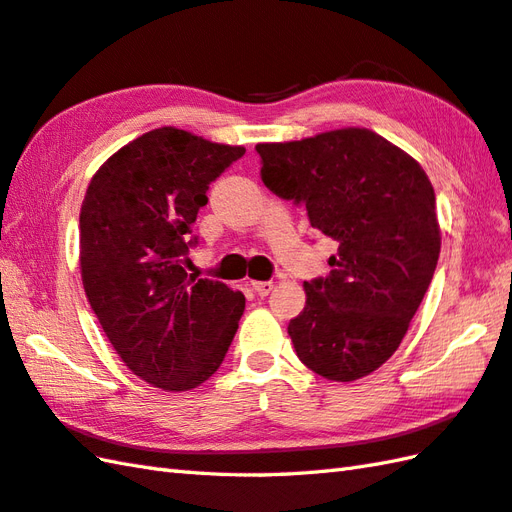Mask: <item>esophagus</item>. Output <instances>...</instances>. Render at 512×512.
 I'll list each match as a JSON object with an SVG mask.
<instances>
[{
	"label": "esophagus",
	"mask_w": 512,
	"mask_h": 512,
	"mask_svg": "<svg viewBox=\"0 0 512 512\" xmlns=\"http://www.w3.org/2000/svg\"><path fill=\"white\" fill-rule=\"evenodd\" d=\"M251 288L257 296H268L272 292V288H275V283H272V281H251Z\"/></svg>",
	"instance_id": "esophagus-1"
}]
</instances>
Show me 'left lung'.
Here are the masks:
<instances>
[{"mask_svg": "<svg viewBox=\"0 0 512 512\" xmlns=\"http://www.w3.org/2000/svg\"><path fill=\"white\" fill-rule=\"evenodd\" d=\"M261 181L303 202L310 224L338 242L325 279L305 281L288 334L299 360L331 382L377 371L406 336L430 285L441 227L417 159L368 128L257 144Z\"/></svg>", "mask_w": 512, "mask_h": 512, "instance_id": "1", "label": "left lung"}]
</instances>
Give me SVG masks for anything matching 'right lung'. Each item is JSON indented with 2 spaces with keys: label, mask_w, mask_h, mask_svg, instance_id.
I'll use <instances>...</instances> for the list:
<instances>
[{
  "label": "right lung",
  "mask_w": 512,
  "mask_h": 512,
  "mask_svg": "<svg viewBox=\"0 0 512 512\" xmlns=\"http://www.w3.org/2000/svg\"><path fill=\"white\" fill-rule=\"evenodd\" d=\"M246 152L161 126L93 174L80 207V275L106 338L137 377L165 392L218 371L244 294L187 275L192 224L209 183Z\"/></svg>",
  "instance_id": "1"
}]
</instances>
